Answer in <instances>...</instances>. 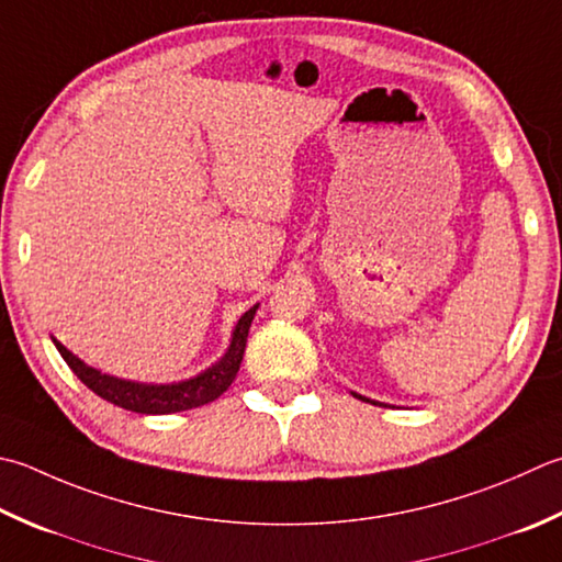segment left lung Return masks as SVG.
<instances>
[{"instance_id":"obj_1","label":"left lung","mask_w":562,"mask_h":562,"mask_svg":"<svg viewBox=\"0 0 562 562\" xmlns=\"http://www.w3.org/2000/svg\"><path fill=\"white\" fill-rule=\"evenodd\" d=\"M353 394V397H358V400H362V402H370V404H380V402H375V400H368V397H362V394H358V392H350Z\"/></svg>"}]
</instances>
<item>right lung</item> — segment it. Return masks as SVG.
I'll list each match as a JSON object with an SVG mask.
<instances>
[{
  "label": "right lung",
  "instance_id": "add662e5",
  "mask_svg": "<svg viewBox=\"0 0 562 562\" xmlns=\"http://www.w3.org/2000/svg\"><path fill=\"white\" fill-rule=\"evenodd\" d=\"M256 312H258V304L250 306V310L238 318L234 334H231V344L226 348V353L218 358L212 368L202 370L200 375L194 378L168 382V384L134 382V380H121L114 375H106V372L87 366L85 360L70 353L60 340L53 338V344L75 375L102 400L136 414H175V412L196 409V406L214 402L231 387V382H234L236 372L240 368V360H244L248 328L252 324Z\"/></svg>",
  "mask_w": 562,
  "mask_h": 562
}]
</instances>
